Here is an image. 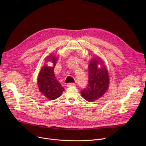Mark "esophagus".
<instances>
[{
	"label": "esophagus",
	"mask_w": 146,
	"mask_h": 146,
	"mask_svg": "<svg viewBox=\"0 0 146 146\" xmlns=\"http://www.w3.org/2000/svg\"><path fill=\"white\" fill-rule=\"evenodd\" d=\"M67 87H70V86H76V84L74 83H68L67 85Z\"/></svg>",
	"instance_id": "obj_1"
}]
</instances>
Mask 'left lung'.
<instances>
[{
  "mask_svg": "<svg viewBox=\"0 0 146 146\" xmlns=\"http://www.w3.org/2000/svg\"><path fill=\"white\" fill-rule=\"evenodd\" d=\"M99 64L102 65L100 68L98 67ZM88 76V84L81 91V95L86 101L94 102L101 98L109 87L108 72L100 57L90 60Z\"/></svg>",
  "mask_w": 146,
  "mask_h": 146,
  "instance_id": "8db88e82",
  "label": "left lung"
}]
</instances>
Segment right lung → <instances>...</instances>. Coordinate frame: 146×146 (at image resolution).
I'll return each mask as SVG.
<instances>
[{
	"label": "right lung",
	"instance_id": "obj_1",
	"mask_svg": "<svg viewBox=\"0 0 146 146\" xmlns=\"http://www.w3.org/2000/svg\"><path fill=\"white\" fill-rule=\"evenodd\" d=\"M46 61H50L52 63V66L44 65L40 72L38 76V86L40 92L50 100L60 97L64 90L61 84L57 80L54 68L56 64L57 57L50 56Z\"/></svg>",
	"mask_w": 146,
	"mask_h": 146
}]
</instances>
